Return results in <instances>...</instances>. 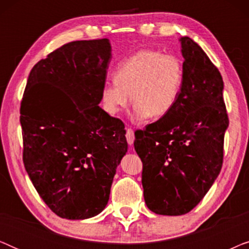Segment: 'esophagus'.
Instances as JSON below:
<instances>
[{"instance_id":"1","label":"esophagus","mask_w":249,"mask_h":249,"mask_svg":"<svg viewBox=\"0 0 249 249\" xmlns=\"http://www.w3.org/2000/svg\"><path fill=\"white\" fill-rule=\"evenodd\" d=\"M125 137H127V142L129 145H132L134 144V141H135V132L132 130L131 128H127V132H125Z\"/></svg>"}]
</instances>
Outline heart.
I'll list each match as a JSON object with an SVG mask.
<instances>
[{
  "label": "heart",
  "instance_id": "b5f03b06",
  "mask_svg": "<svg viewBox=\"0 0 249 249\" xmlns=\"http://www.w3.org/2000/svg\"><path fill=\"white\" fill-rule=\"evenodd\" d=\"M114 81L101 90L104 111L117 115L131 103L135 117L162 118L169 113L181 94L185 68L176 54H163L155 50H141L119 64Z\"/></svg>",
  "mask_w": 249,
  "mask_h": 249
}]
</instances>
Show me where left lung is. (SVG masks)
<instances>
[{
	"label": "left lung",
	"instance_id": "obj_1",
	"mask_svg": "<svg viewBox=\"0 0 249 249\" xmlns=\"http://www.w3.org/2000/svg\"><path fill=\"white\" fill-rule=\"evenodd\" d=\"M185 79L176 107L135 132L142 162L146 205L161 215H182L206 195L222 168L229 125L223 80L198 44L181 37Z\"/></svg>",
	"mask_w": 249,
	"mask_h": 249
}]
</instances>
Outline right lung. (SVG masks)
Masks as SVG:
<instances>
[{
	"label": "right lung",
	"instance_id": "add662e5",
	"mask_svg": "<svg viewBox=\"0 0 249 249\" xmlns=\"http://www.w3.org/2000/svg\"><path fill=\"white\" fill-rule=\"evenodd\" d=\"M107 38L76 40L30 71L20 107L23 164L56 215L85 220L110 198L125 155L124 124L101 103L112 53Z\"/></svg>",
	"mask_w": 249,
	"mask_h": 249
}]
</instances>
